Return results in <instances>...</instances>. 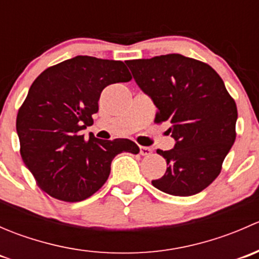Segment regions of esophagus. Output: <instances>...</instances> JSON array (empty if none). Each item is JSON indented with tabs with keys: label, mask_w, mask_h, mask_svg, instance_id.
<instances>
[{
	"label": "esophagus",
	"mask_w": 259,
	"mask_h": 259,
	"mask_svg": "<svg viewBox=\"0 0 259 259\" xmlns=\"http://www.w3.org/2000/svg\"><path fill=\"white\" fill-rule=\"evenodd\" d=\"M139 153L142 154V155H149V154H151L153 149L148 148V146H139Z\"/></svg>",
	"instance_id": "34e87169"
}]
</instances>
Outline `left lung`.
<instances>
[{
    "label": "left lung",
    "mask_w": 259,
    "mask_h": 259,
    "mask_svg": "<svg viewBox=\"0 0 259 259\" xmlns=\"http://www.w3.org/2000/svg\"><path fill=\"white\" fill-rule=\"evenodd\" d=\"M125 62L158 108L155 122H166L176 139L170 150H156L168 168L151 184L178 197L202 192L219 176L236 140V101L215 70L199 60L169 54Z\"/></svg>",
    "instance_id": "left-lung-1"
}]
</instances>
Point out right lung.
<instances>
[{"mask_svg":"<svg viewBox=\"0 0 259 259\" xmlns=\"http://www.w3.org/2000/svg\"><path fill=\"white\" fill-rule=\"evenodd\" d=\"M132 80L122 61L76 56L48 67L31 85L18 109L20 153L38 187L52 198L80 202L109 178L122 151L138 154L127 139L101 140L81 130L93 125L99 99L110 83Z\"/></svg>","mask_w":259,"mask_h":259,"instance_id":"1","label":"right lung"}]
</instances>
